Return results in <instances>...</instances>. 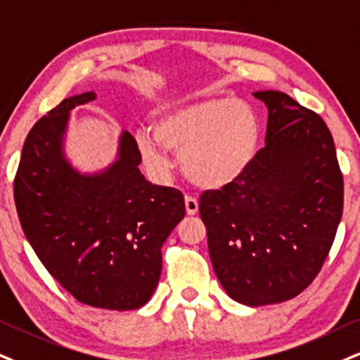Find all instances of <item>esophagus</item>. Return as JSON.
Segmentation results:
<instances>
[{
  "label": "esophagus",
  "instance_id": "1",
  "mask_svg": "<svg viewBox=\"0 0 360 360\" xmlns=\"http://www.w3.org/2000/svg\"><path fill=\"white\" fill-rule=\"evenodd\" d=\"M185 210H187L188 215L198 214V200L192 197V195H187V197H185Z\"/></svg>",
  "mask_w": 360,
  "mask_h": 360
}]
</instances>
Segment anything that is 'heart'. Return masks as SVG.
<instances>
[{
    "mask_svg": "<svg viewBox=\"0 0 360 360\" xmlns=\"http://www.w3.org/2000/svg\"><path fill=\"white\" fill-rule=\"evenodd\" d=\"M135 145L148 170L170 172L167 150L179 153L181 172L202 188H224L248 170L259 152L260 120L254 106L232 98L175 105L140 128Z\"/></svg>",
    "mask_w": 360,
    "mask_h": 360,
    "instance_id": "b5f03b06",
    "label": "heart"
}]
</instances>
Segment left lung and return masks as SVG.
<instances>
[{
    "label": "left lung",
    "mask_w": 360,
    "mask_h": 360,
    "mask_svg": "<svg viewBox=\"0 0 360 360\" xmlns=\"http://www.w3.org/2000/svg\"><path fill=\"white\" fill-rule=\"evenodd\" d=\"M269 110L265 146L238 180L200 197L221 287L250 307L299 295L321 272L344 207V180L326 122L282 91H255Z\"/></svg>",
    "instance_id": "8db88e82"
}]
</instances>
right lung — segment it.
<instances>
[{"mask_svg":"<svg viewBox=\"0 0 360 360\" xmlns=\"http://www.w3.org/2000/svg\"><path fill=\"white\" fill-rule=\"evenodd\" d=\"M95 98V91L70 96L31 128L15 176L16 212L34 254L78 302L133 310L157 287L162 245L185 202L180 190L141 175L128 131L105 170L73 168L63 152L70 112Z\"/></svg>","mask_w":360,"mask_h":360,"instance_id":"1","label":"right lung"}]
</instances>
